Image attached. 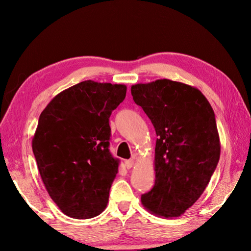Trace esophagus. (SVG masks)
I'll use <instances>...</instances> for the list:
<instances>
[{"mask_svg":"<svg viewBox=\"0 0 251 251\" xmlns=\"http://www.w3.org/2000/svg\"><path fill=\"white\" fill-rule=\"evenodd\" d=\"M135 165V159H127V161H125V166L127 169H130L132 166Z\"/></svg>","mask_w":251,"mask_h":251,"instance_id":"esophagus-1","label":"esophagus"}]
</instances>
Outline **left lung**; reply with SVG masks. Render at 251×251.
<instances>
[{
  "label": "left lung",
  "mask_w": 251,
  "mask_h": 251,
  "mask_svg": "<svg viewBox=\"0 0 251 251\" xmlns=\"http://www.w3.org/2000/svg\"><path fill=\"white\" fill-rule=\"evenodd\" d=\"M130 90L157 136L155 183L141 202L156 216L179 217L200 199L219 162L214 110L201 90L166 78Z\"/></svg>",
  "instance_id": "1"
}]
</instances>
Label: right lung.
<instances>
[{
    "mask_svg": "<svg viewBox=\"0 0 251 251\" xmlns=\"http://www.w3.org/2000/svg\"><path fill=\"white\" fill-rule=\"evenodd\" d=\"M126 90L84 81L55 96L40 115L32 150L47 192L68 217L89 219L105 209L120 163L109 151V119Z\"/></svg>",
    "mask_w": 251,
    "mask_h": 251,
    "instance_id": "obj_1",
    "label": "right lung"
}]
</instances>
